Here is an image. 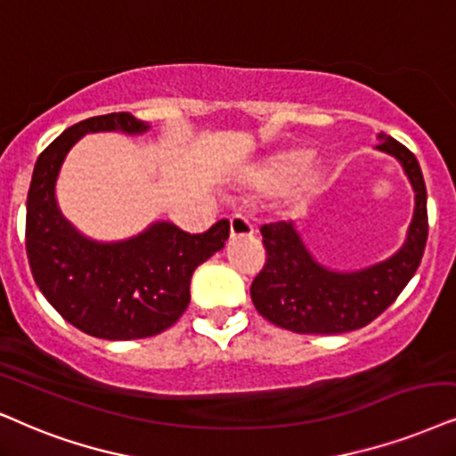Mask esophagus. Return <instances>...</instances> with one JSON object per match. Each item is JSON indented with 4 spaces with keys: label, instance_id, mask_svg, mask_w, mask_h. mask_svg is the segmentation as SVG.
I'll return each instance as SVG.
<instances>
[{
    "label": "esophagus",
    "instance_id": "34e87169",
    "mask_svg": "<svg viewBox=\"0 0 456 456\" xmlns=\"http://www.w3.org/2000/svg\"><path fill=\"white\" fill-rule=\"evenodd\" d=\"M229 233H232V238H248V235L255 233V227H252L248 218L235 215L229 221Z\"/></svg>",
    "mask_w": 456,
    "mask_h": 456
}]
</instances>
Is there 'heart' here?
I'll return each mask as SVG.
<instances>
[{"instance_id":"1","label":"heart","mask_w":456,"mask_h":456,"mask_svg":"<svg viewBox=\"0 0 456 456\" xmlns=\"http://www.w3.org/2000/svg\"><path fill=\"white\" fill-rule=\"evenodd\" d=\"M309 159L307 155H286L284 159L275 161L271 168L263 172L261 185L269 191H284V189L297 185L301 178L307 176Z\"/></svg>"}]
</instances>
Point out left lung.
I'll list each match as a JSON object with an SVG mask.
<instances>
[{"label":"left lung","instance_id":"8db88e82","mask_svg":"<svg viewBox=\"0 0 456 456\" xmlns=\"http://www.w3.org/2000/svg\"><path fill=\"white\" fill-rule=\"evenodd\" d=\"M379 151L400 161L414 189L406 241L394 256L360 271L326 269L311 256L295 221L261 227L267 261L250 286L252 303L271 324L298 334H341L370 324L400 297L419 269L428 244V189L412 151L379 134Z\"/></svg>","mask_w":456,"mask_h":456}]
</instances>
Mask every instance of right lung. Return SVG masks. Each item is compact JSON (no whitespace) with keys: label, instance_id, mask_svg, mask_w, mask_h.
Here are the masks:
<instances>
[{"label":"right lung","instance_id":"right-lung-1","mask_svg":"<svg viewBox=\"0 0 456 456\" xmlns=\"http://www.w3.org/2000/svg\"><path fill=\"white\" fill-rule=\"evenodd\" d=\"M142 134L149 126L130 113L88 118L67 128L36 161L27 195V256L48 303L79 330L107 341L155 337L181 318L198 265L229 238L223 218L204 233L176 224H149L136 238L102 244L84 238L56 204V178L69 149L88 132Z\"/></svg>","mask_w":456,"mask_h":456}]
</instances>
